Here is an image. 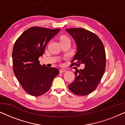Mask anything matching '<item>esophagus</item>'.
<instances>
[{
	"label": "esophagus",
	"instance_id": "esophagus-1",
	"mask_svg": "<svg viewBox=\"0 0 125 125\" xmlns=\"http://www.w3.org/2000/svg\"><path fill=\"white\" fill-rule=\"evenodd\" d=\"M60 73H64V72H66V70L64 69H60Z\"/></svg>",
	"mask_w": 125,
	"mask_h": 125
}]
</instances>
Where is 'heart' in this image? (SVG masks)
<instances>
[{"label": "heart", "mask_w": 125, "mask_h": 125, "mask_svg": "<svg viewBox=\"0 0 125 125\" xmlns=\"http://www.w3.org/2000/svg\"><path fill=\"white\" fill-rule=\"evenodd\" d=\"M59 39H60V42H66V41L69 40V39L68 38V37L65 35L60 36V37H59Z\"/></svg>", "instance_id": "heart-1"}]
</instances>
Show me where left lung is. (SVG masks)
<instances>
[{
	"mask_svg": "<svg viewBox=\"0 0 125 125\" xmlns=\"http://www.w3.org/2000/svg\"><path fill=\"white\" fill-rule=\"evenodd\" d=\"M66 31L72 36L77 45V53L71 61V66L85 65L83 69L75 71V79L69 85V89L78 95L89 94L96 89L105 71L104 44L95 33L85 29H66Z\"/></svg>",
	"mask_w": 125,
	"mask_h": 125,
	"instance_id": "1",
	"label": "left lung"
}]
</instances>
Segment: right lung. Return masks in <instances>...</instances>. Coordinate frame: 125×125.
I'll use <instances>...</instances> for the list:
<instances>
[{"instance_id":"add662e5","label":"right lung","mask_w":125,"mask_h":125,"mask_svg":"<svg viewBox=\"0 0 125 125\" xmlns=\"http://www.w3.org/2000/svg\"><path fill=\"white\" fill-rule=\"evenodd\" d=\"M60 29L32 27L17 39L12 51L13 70L24 90L33 96H40L50 89L59 69L40 64L48 42L59 33Z\"/></svg>"}]
</instances>
